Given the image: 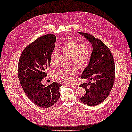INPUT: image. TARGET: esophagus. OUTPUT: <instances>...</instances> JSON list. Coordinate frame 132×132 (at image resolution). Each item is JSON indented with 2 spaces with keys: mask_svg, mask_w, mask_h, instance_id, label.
I'll use <instances>...</instances> for the list:
<instances>
[{
  "mask_svg": "<svg viewBox=\"0 0 132 132\" xmlns=\"http://www.w3.org/2000/svg\"><path fill=\"white\" fill-rule=\"evenodd\" d=\"M68 86L69 87H71V88H77L78 87V86L77 85H68Z\"/></svg>",
  "mask_w": 132,
  "mask_h": 132,
  "instance_id": "obj_1",
  "label": "esophagus"
}]
</instances>
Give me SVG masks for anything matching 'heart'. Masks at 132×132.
I'll return each mask as SVG.
<instances>
[{"label":"heart","instance_id":"1","mask_svg":"<svg viewBox=\"0 0 132 132\" xmlns=\"http://www.w3.org/2000/svg\"><path fill=\"white\" fill-rule=\"evenodd\" d=\"M60 50L62 53L71 57L72 62L79 68H84L88 63L91 56V48L86 43L79 44L73 40H68L61 46ZM57 54L53 52L50 57V64L54 67L56 64ZM77 73L75 67L60 70L57 72L55 76L58 80L66 83L74 81V77Z\"/></svg>","mask_w":132,"mask_h":132}]
</instances>
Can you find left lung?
<instances>
[{"label":"left lung","instance_id":"1","mask_svg":"<svg viewBox=\"0 0 132 132\" xmlns=\"http://www.w3.org/2000/svg\"><path fill=\"white\" fill-rule=\"evenodd\" d=\"M78 33L93 46L89 62L81 76L82 79L93 82H85L80 85L86 92L80 100L88 106H95L106 98L113 87L115 73L113 55L109 48L98 38L89 34Z\"/></svg>","mask_w":132,"mask_h":132}]
</instances>
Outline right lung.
<instances>
[{
  "label": "right lung",
  "instance_id": "right-lung-1",
  "mask_svg": "<svg viewBox=\"0 0 132 132\" xmlns=\"http://www.w3.org/2000/svg\"><path fill=\"white\" fill-rule=\"evenodd\" d=\"M56 40L53 34L38 38L23 50L18 63L19 81L25 94L35 105L44 108L52 106L60 97L61 84L53 82L46 86L42 83L50 68Z\"/></svg>",
  "mask_w": 132,
  "mask_h": 132
}]
</instances>
